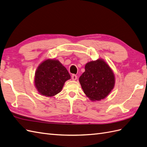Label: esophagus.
Masks as SVG:
<instances>
[{
	"label": "esophagus",
	"mask_w": 147,
	"mask_h": 147,
	"mask_svg": "<svg viewBox=\"0 0 147 147\" xmlns=\"http://www.w3.org/2000/svg\"><path fill=\"white\" fill-rule=\"evenodd\" d=\"M71 78H72V80H73L75 81V80H77L78 76H76V75H75V74H73L72 76H71Z\"/></svg>",
	"instance_id": "1"
}]
</instances>
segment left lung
Returning a JSON list of instances; mask_svg holds the SVG:
<instances>
[{"label": "left lung", "mask_w": 147, "mask_h": 147, "mask_svg": "<svg viewBox=\"0 0 147 147\" xmlns=\"http://www.w3.org/2000/svg\"><path fill=\"white\" fill-rule=\"evenodd\" d=\"M85 94L91 100H100L106 97L114 88V74L104 60L88 63L85 71L79 79Z\"/></svg>", "instance_id": "1"}]
</instances>
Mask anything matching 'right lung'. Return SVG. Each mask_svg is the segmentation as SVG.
Masks as SVG:
<instances>
[{
	"mask_svg": "<svg viewBox=\"0 0 147 147\" xmlns=\"http://www.w3.org/2000/svg\"><path fill=\"white\" fill-rule=\"evenodd\" d=\"M70 78L68 71L59 61L47 59L38 67L35 85L40 94L51 97L61 91L65 82Z\"/></svg>",
	"mask_w": 147,
	"mask_h": 147,
	"instance_id": "obj_1",
	"label": "right lung"
}]
</instances>
